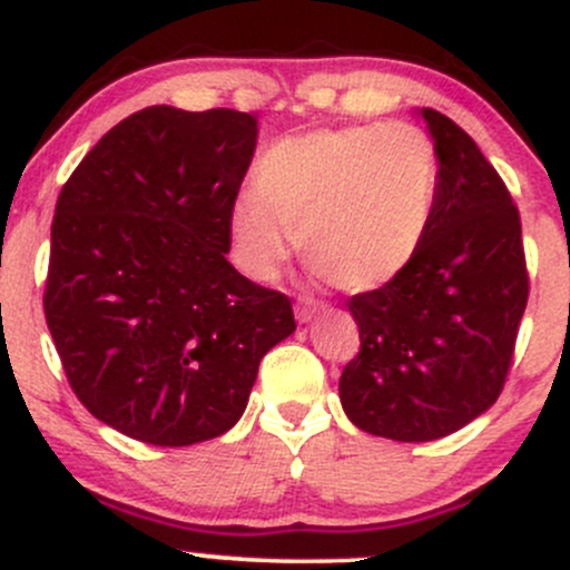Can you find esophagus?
I'll return each instance as SVG.
<instances>
[{"label": "esophagus", "mask_w": 570, "mask_h": 570, "mask_svg": "<svg viewBox=\"0 0 570 570\" xmlns=\"http://www.w3.org/2000/svg\"><path fill=\"white\" fill-rule=\"evenodd\" d=\"M322 311H324V303L322 299L311 297V294L299 297L297 305H294V316H297L299 324H307L313 316H316V313H322Z\"/></svg>", "instance_id": "1"}]
</instances>
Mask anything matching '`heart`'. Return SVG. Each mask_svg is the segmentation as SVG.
<instances>
[{"label":"heart","mask_w":570,"mask_h":570,"mask_svg":"<svg viewBox=\"0 0 570 570\" xmlns=\"http://www.w3.org/2000/svg\"><path fill=\"white\" fill-rule=\"evenodd\" d=\"M440 189V153L423 128H318L267 147L254 193L227 214L233 254L257 281L276 278L297 238L303 257L345 292H367L421 252Z\"/></svg>","instance_id":"heart-1"}]
</instances>
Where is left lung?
Returning a JSON list of instances; mask_svg holds the SVG:
<instances>
[{
	"label": "left lung",
	"mask_w": 570,
	"mask_h": 570,
	"mask_svg": "<svg viewBox=\"0 0 570 570\" xmlns=\"http://www.w3.org/2000/svg\"><path fill=\"white\" fill-rule=\"evenodd\" d=\"M440 189L421 252L381 289L353 294L362 348L340 375L351 423L396 442L453 434L499 399L528 305L522 225L472 136L421 109Z\"/></svg>",
	"instance_id": "8db88e82"
}]
</instances>
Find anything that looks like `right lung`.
<instances>
[{"label": "right lung", "instance_id": "right-lung-1", "mask_svg": "<svg viewBox=\"0 0 570 570\" xmlns=\"http://www.w3.org/2000/svg\"><path fill=\"white\" fill-rule=\"evenodd\" d=\"M257 134L235 109L147 107L104 134L58 195L45 318L71 391L130 440L225 434L265 353L297 330L289 297L225 257Z\"/></svg>", "mask_w": 570, "mask_h": 570}]
</instances>
